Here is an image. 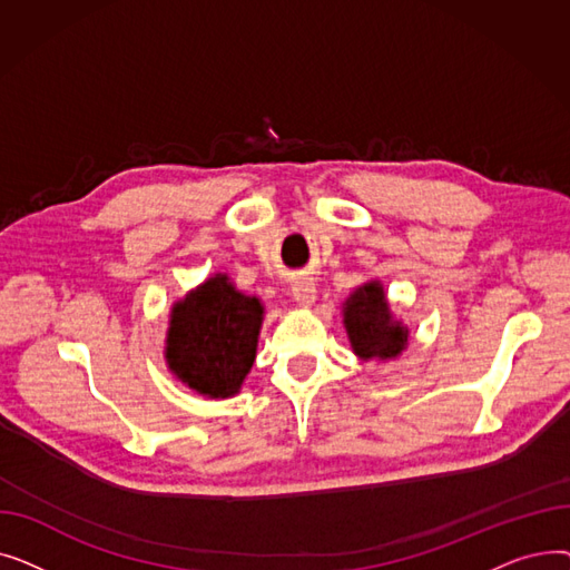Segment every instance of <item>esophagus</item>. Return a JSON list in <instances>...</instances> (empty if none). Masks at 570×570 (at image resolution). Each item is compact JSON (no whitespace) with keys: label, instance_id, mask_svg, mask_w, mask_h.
Listing matches in <instances>:
<instances>
[{"label":"esophagus","instance_id":"34e87169","mask_svg":"<svg viewBox=\"0 0 570 570\" xmlns=\"http://www.w3.org/2000/svg\"><path fill=\"white\" fill-rule=\"evenodd\" d=\"M291 295L293 301L301 305V307H312L316 301V286L312 279H295L291 286Z\"/></svg>","mask_w":570,"mask_h":570}]
</instances>
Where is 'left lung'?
Segmentation results:
<instances>
[{"instance_id": "1", "label": "left lung", "mask_w": 570, "mask_h": 570, "mask_svg": "<svg viewBox=\"0 0 570 570\" xmlns=\"http://www.w3.org/2000/svg\"><path fill=\"white\" fill-rule=\"evenodd\" d=\"M342 323L357 361L391 363L409 346V327L393 314L385 288L370 279L353 288L342 303Z\"/></svg>"}]
</instances>
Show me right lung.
<instances>
[{
	"label": "right lung",
	"instance_id": "add662e5",
	"mask_svg": "<svg viewBox=\"0 0 570 570\" xmlns=\"http://www.w3.org/2000/svg\"><path fill=\"white\" fill-rule=\"evenodd\" d=\"M265 307L226 273L209 275L173 303L164 340L168 372L207 400L235 397L256 361Z\"/></svg>",
	"mask_w": 570,
	"mask_h": 570
}]
</instances>
